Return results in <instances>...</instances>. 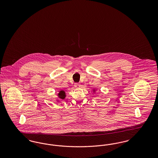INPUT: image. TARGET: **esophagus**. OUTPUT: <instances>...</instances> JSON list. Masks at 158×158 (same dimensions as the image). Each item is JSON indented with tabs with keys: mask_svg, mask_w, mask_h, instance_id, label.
Segmentation results:
<instances>
[{
	"mask_svg": "<svg viewBox=\"0 0 158 158\" xmlns=\"http://www.w3.org/2000/svg\"><path fill=\"white\" fill-rule=\"evenodd\" d=\"M74 86L76 88H79L81 87V85L79 84V83H75V85H74Z\"/></svg>",
	"mask_w": 158,
	"mask_h": 158,
	"instance_id": "34e87169",
	"label": "esophagus"
}]
</instances>
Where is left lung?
Segmentation results:
<instances>
[{"label":"left lung","instance_id":"obj_1","mask_svg":"<svg viewBox=\"0 0 158 158\" xmlns=\"http://www.w3.org/2000/svg\"><path fill=\"white\" fill-rule=\"evenodd\" d=\"M92 91H93V93H96V92H97V89H92Z\"/></svg>","mask_w":158,"mask_h":158}]
</instances>
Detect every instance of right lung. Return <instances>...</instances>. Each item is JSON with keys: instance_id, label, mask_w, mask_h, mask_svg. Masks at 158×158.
Instances as JSON below:
<instances>
[{"instance_id": "1", "label": "right lung", "mask_w": 158, "mask_h": 158, "mask_svg": "<svg viewBox=\"0 0 158 158\" xmlns=\"http://www.w3.org/2000/svg\"><path fill=\"white\" fill-rule=\"evenodd\" d=\"M66 97V94L64 90H61L57 94V98L56 100L57 102H60V99H64Z\"/></svg>"}]
</instances>
